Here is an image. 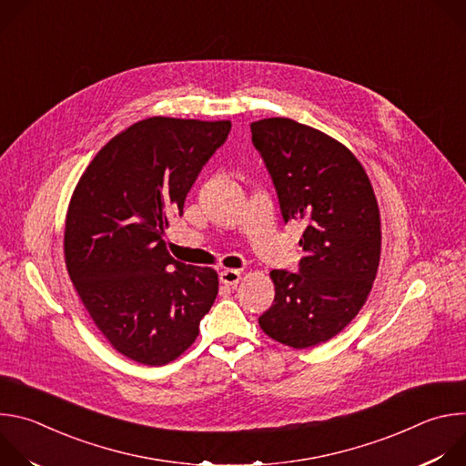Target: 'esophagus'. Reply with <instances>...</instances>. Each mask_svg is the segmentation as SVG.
<instances>
[{
  "mask_svg": "<svg viewBox=\"0 0 466 466\" xmlns=\"http://www.w3.org/2000/svg\"><path fill=\"white\" fill-rule=\"evenodd\" d=\"M219 280H221V284H225V286L236 288V286L239 284V280H241V273L236 271V269H225V271L219 273Z\"/></svg>",
  "mask_w": 466,
  "mask_h": 466,
  "instance_id": "esophagus-1",
  "label": "esophagus"
}]
</instances>
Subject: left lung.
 I'll return each mask as SVG.
<instances>
[{"label":"left lung","instance_id":"8db88e82","mask_svg":"<svg viewBox=\"0 0 466 466\" xmlns=\"http://www.w3.org/2000/svg\"><path fill=\"white\" fill-rule=\"evenodd\" d=\"M284 221H304L299 271H271L275 302L258 322L271 339L308 349L338 336L376 279L381 230L370 180L358 158L324 132L288 117L250 123Z\"/></svg>","mask_w":466,"mask_h":466}]
</instances>
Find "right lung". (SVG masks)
Returning <instances> with one entry per match:
<instances>
[{"label":"right lung","mask_w":466,"mask_h":466,"mask_svg":"<svg viewBox=\"0 0 466 466\" xmlns=\"http://www.w3.org/2000/svg\"><path fill=\"white\" fill-rule=\"evenodd\" d=\"M230 127L160 116L138 121L96 155L74 191L66 268L103 336L138 363L177 360L218 297V273L177 261L162 238Z\"/></svg>","instance_id":"obj_1"}]
</instances>
